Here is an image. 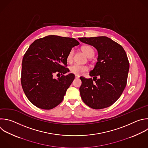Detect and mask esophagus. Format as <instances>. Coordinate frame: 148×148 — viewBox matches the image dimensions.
Returning a JSON list of instances; mask_svg holds the SVG:
<instances>
[{
  "label": "esophagus",
  "mask_w": 148,
  "mask_h": 148,
  "mask_svg": "<svg viewBox=\"0 0 148 148\" xmlns=\"http://www.w3.org/2000/svg\"><path fill=\"white\" fill-rule=\"evenodd\" d=\"M75 78H79V76L75 75Z\"/></svg>",
  "instance_id": "1"
}]
</instances>
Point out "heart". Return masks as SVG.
Segmentation results:
<instances>
[{
    "label": "heart",
    "instance_id": "obj_1",
    "mask_svg": "<svg viewBox=\"0 0 148 148\" xmlns=\"http://www.w3.org/2000/svg\"><path fill=\"white\" fill-rule=\"evenodd\" d=\"M82 52L88 57V58H92L95 53L93 49L89 45H85L82 47ZM74 55V51L73 49H71L69 52L67 56V60L69 62H71L73 60ZM88 68L86 66L84 65H80L78 64H75L71 66L70 67V71L74 74L77 75H81L83 73L88 71Z\"/></svg>",
    "mask_w": 148,
    "mask_h": 148
}]
</instances>
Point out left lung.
<instances>
[{
	"instance_id": "1",
	"label": "left lung",
	"mask_w": 148,
	"mask_h": 148,
	"mask_svg": "<svg viewBox=\"0 0 148 148\" xmlns=\"http://www.w3.org/2000/svg\"><path fill=\"white\" fill-rule=\"evenodd\" d=\"M78 39L95 47L98 53L97 62L89 73L93 79L80 77L81 97L92 109L108 108L120 97L127 85L130 68L127 54L120 45L107 36Z\"/></svg>"
}]
</instances>
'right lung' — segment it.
<instances>
[{
	"label": "right lung",
	"instance_id": "add662e5",
	"mask_svg": "<svg viewBox=\"0 0 148 148\" xmlns=\"http://www.w3.org/2000/svg\"><path fill=\"white\" fill-rule=\"evenodd\" d=\"M79 43L74 38L49 35L35 40L25 52L22 62L21 82L28 99L38 108L50 110L63 100L73 81V74L66 68L67 56ZM61 77L54 79V73Z\"/></svg>",
	"mask_w": 148,
	"mask_h": 148
}]
</instances>
